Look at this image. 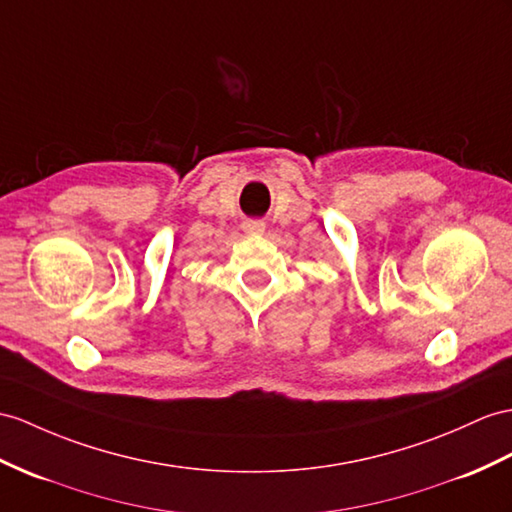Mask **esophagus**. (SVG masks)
I'll list each match as a JSON object with an SVG mask.
<instances>
[{"instance_id":"34e87169","label":"esophagus","mask_w":512,"mask_h":512,"mask_svg":"<svg viewBox=\"0 0 512 512\" xmlns=\"http://www.w3.org/2000/svg\"><path fill=\"white\" fill-rule=\"evenodd\" d=\"M243 230L247 234H263L265 232V223L260 219H247L243 221Z\"/></svg>"}]
</instances>
